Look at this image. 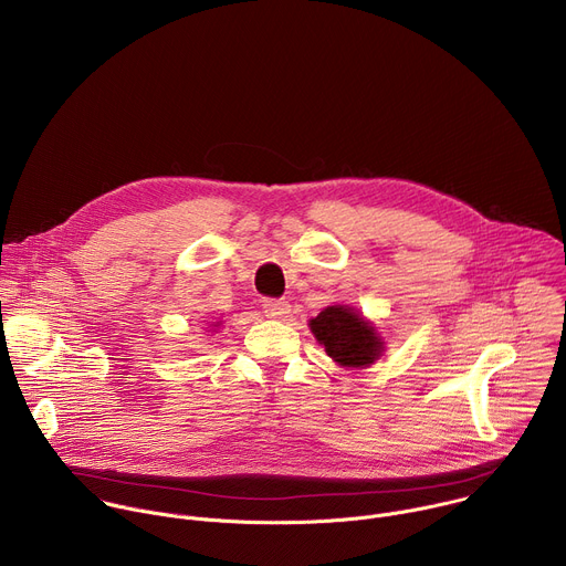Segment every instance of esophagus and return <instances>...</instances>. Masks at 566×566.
Wrapping results in <instances>:
<instances>
[{"label": "esophagus", "instance_id": "1", "mask_svg": "<svg viewBox=\"0 0 566 566\" xmlns=\"http://www.w3.org/2000/svg\"><path fill=\"white\" fill-rule=\"evenodd\" d=\"M262 306H264V313H266L269 317H280V319H284V317H289V313H291V304L284 302V300H275V297L264 300Z\"/></svg>", "mask_w": 566, "mask_h": 566}]
</instances>
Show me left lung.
<instances>
[{
    "label": "left lung",
    "mask_w": 566,
    "mask_h": 566,
    "mask_svg": "<svg viewBox=\"0 0 566 566\" xmlns=\"http://www.w3.org/2000/svg\"><path fill=\"white\" fill-rule=\"evenodd\" d=\"M308 327L315 340L343 367H369L385 352L376 327L352 306H327Z\"/></svg>",
    "instance_id": "8db88e82"
}]
</instances>
